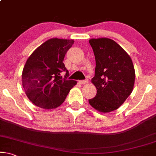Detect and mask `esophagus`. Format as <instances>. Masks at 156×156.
<instances>
[{
    "mask_svg": "<svg viewBox=\"0 0 156 156\" xmlns=\"http://www.w3.org/2000/svg\"><path fill=\"white\" fill-rule=\"evenodd\" d=\"M78 83L80 84H86V83H88V80H79Z\"/></svg>",
    "mask_w": 156,
    "mask_h": 156,
    "instance_id": "obj_1",
    "label": "esophagus"
}]
</instances>
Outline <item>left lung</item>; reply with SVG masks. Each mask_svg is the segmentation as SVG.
Returning <instances> with one entry per match:
<instances>
[{
    "label": "left lung",
    "instance_id": "8db88e82",
    "mask_svg": "<svg viewBox=\"0 0 156 156\" xmlns=\"http://www.w3.org/2000/svg\"><path fill=\"white\" fill-rule=\"evenodd\" d=\"M89 43L95 58L91 82L97 93L88 102L96 111L109 113L118 109L132 93L136 77L133 64L130 55L112 39L92 38Z\"/></svg>",
    "mask_w": 156,
    "mask_h": 156
}]
</instances>
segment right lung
Listing matches in <instances>:
<instances>
[{
  "label": "right lung",
  "mask_w": 156,
  "mask_h": 156,
  "mask_svg": "<svg viewBox=\"0 0 156 156\" xmlns=\"http://www.w3.org/2000/svg\"><path fill=\"white\" fill-rule=\"evenodd\" d=\"M72 39L51 38L29 56L22 73V84L28 99L43 109L56 108L66 100L77 83L67 80L68 70L63 63L67 51L73 44ZM66 72L65 78L61 73Z\"/></svg>",
  "instance_id": "1"
}]
</instances>
